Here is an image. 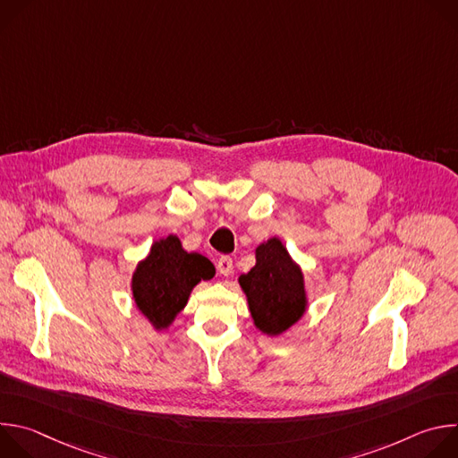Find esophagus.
I'll list each match as a JSON object with an SVG mask.
<instances>
[{
	"label": "esophagus",
	"mask_w": 458,
	"mask_h": 458,
	"mask_svg": "<svg viewBox=\"0 0 458 458\" xmlns=\"http://www.w3.org/2000/svg\"><path fill=\"white\" fill-rule=\"evenodd\" d=\"M217 270H219L221 276L228 277L233 272V260H232V257H221L217 260Z\"/></svg>",
	"instance_id": "1"
}]
</instances>
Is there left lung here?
Wrapping results in <instances>:
<instances>
[{
	"label": "left lung",
	"instance_id": "1",
	"mask_svg": "<svg viewBox=\"0 0 458 458\" xmlns=\"http://www.w3.org/2000/svg\"><path fill=\"white\" fill-rule=\"evenodd\" d=\"M255 328L277 337L297 324L308 310V290L302 268L279 237L255 248V267L239 277Z\"/></svg>",
	"mask_w": 458,
	"mask_h": 458
}]
</instances>
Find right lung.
Segmentation results:
<instances>
[{"instance_id":"1","label":"right lung","mask_w":458,"mask_h":458,"mask_svg":"<svg viewBox=\"0 0 458 458\" xmlns=\"http://www.w3.org/2000/svg\"><path fill=\"white\" fill-rule=\"evenodd\" d=\"M216 268L195 251H186L177 235L152 242L130 281L132 299L156 332L170 328L184 310L191 290L201 281H210Z\"/></svg>"}]
</instances>
